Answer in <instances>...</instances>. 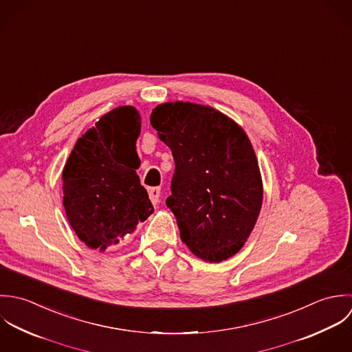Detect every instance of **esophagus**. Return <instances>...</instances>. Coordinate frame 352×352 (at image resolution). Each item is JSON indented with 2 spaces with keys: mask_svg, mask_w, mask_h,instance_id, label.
Segmentation results:
<instances>
[{
  "mask_svg": "<svg viewBox=\"0 0 352 352\" xmlns=\"http://www.w3.org/2000/svg\"><path fill=\"white\" fill-rule=\"evenodd\" d=\"M148 193H149V199H151L152 204H157L159 199H160V188H151Z\"/></svg>",
  "mask_w": 352,
  "mask_h": 352,
  "instance_id": "esophagus-1",
  "label": "esophagus"
}]
</instances>
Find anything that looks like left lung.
<instances>
[{
    "label": "left lung",
    "instance_id": "1",
    "mask_svg": "<svg viewBox=\"0 0 352 352\" xmlns=\"http://www.w3.org/2000/svg\"><path fill=\"white\" fill-rule=\"evenodd\" d=\"M151 125L175 162L166 204L182 242L204 261L232 257L263 204L260 167L248 135L220 111L190 102L156 106Z\"/></svg>",
    "mask_w": 352,
    "mask_h": 352
}]
</instances>
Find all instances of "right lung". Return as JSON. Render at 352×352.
<instances>
[{
  "label": "right lung",
  "instance_id": "add662e5",
  "mask_svg": "<svg viewBox=\"0 0 352 352\" xmlns=\"http://www.w3.org/2000/svg\"><path fill=\"white\" fill-rule=\"evenodd\" d=\"M140 114L121 106L74 144L63 171L64 207L77 236L100 252L132 234L153 207L136 170Z\"/></svg>",
  "mask_w": 352,
  "mask_h": 352
}]
</instances>
